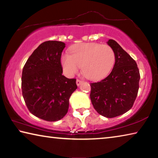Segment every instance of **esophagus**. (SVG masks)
Wrapping results in <instances>:
<instances>
[{
  "instance_id": "esophagus-1",
  "label": "esophagus",
  "mask_w": 158,
  "mask_h": 158,
  "mask_svg": "<svg viewBox=\"0 0 158 158\" xmlns=\"http://www.w3.org/2000/svg\"><path fill=\"white\" fill-rule=\"evenodd\" d=\"M76 83H77V85L79 86V85H81V84H82L83 81H81V80H79V79H77Z\"/></svg>"
}]
</instances>
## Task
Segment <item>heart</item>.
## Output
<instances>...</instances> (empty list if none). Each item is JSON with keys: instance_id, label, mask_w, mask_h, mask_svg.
<instances>
[{"instance_id": "1", "label": "heart", "mask_w": 158, "mask_h": 158, "mask_svg": "<svg viewBox=\"0 0 158 158\" xmlns=\"http://www.w3.org/2000/svg\"><path fill=\"white\" fill-rule=\"evenodd\" d=\"M69 53H65L61 57L63 68L69 76L77 73L81 67L86 78L101 79L109 73L115 63V53L107 44L81 43L72 47Z\"/></svg>"}]
</instances>
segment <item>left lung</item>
<instances>
[{"label":"left lung","mask_w":158,"mask_h":158,"mask_svg":"<svg viewBox=\"0 0 158 158\" xmlns=\"http://www.w3.org/2000/svg\"><path fill=\"white\" fill-rule=\"evenodd\" d=\"M107 44L115 53V64L109 75L100 81L90 83V98L98 114L114 118L126 113L137 98L140 79L135 60L114 40Z\"/></svg>","instance_id":"1"}]
</instances>
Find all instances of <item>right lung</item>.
<instances>
[{
	"instance_id": "right-lung-1",
	"label": "right lung",
	"mask_w": 158,
	"mask_h": 158,
	"mask_svg": "<svg viewBox=\"0 0 158 158\" xmlns=\"http://www.w3.org/2000/svg\"><path fill=\"white\" fill-rule=\"evenodd\" d=\"M64 42L46 41L39 45L23 66L21 76L23 98L29 111L47 121L65 116L69 98L77 89L76 79L62 75L60 63Z\"/></svg>"
}]
</instances>
